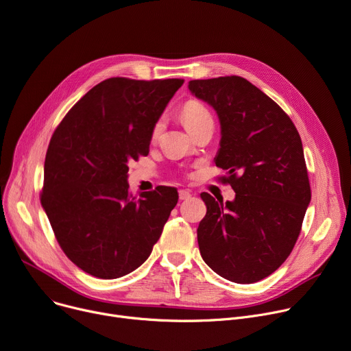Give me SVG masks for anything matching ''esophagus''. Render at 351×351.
<instances>
[{
  "label": "esophagus",
  "mask_w": 351,
  "mask_h": 351,
  "mask_svg": "<svg viewBox=\"0 0 351 351\" xmlns=\"http://www.w3.org/2000/svg\"><path fill=\"white\" fill-rule=\"evenodd\" d=\"M178 197L181 201H185V199H190L191 198V193L188 190H180L178 191Z\"/></svg>",
  "instance_id": "obj_1"
}]
</instances>
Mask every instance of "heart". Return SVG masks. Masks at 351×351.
I'll return each instance as SVG.
<instances>
[{
    "instance_id": "b5f03b06",
    "label": "heart",
    "mask_w": 351,
    "mask_h": 351,
    "mask_svg": "<svg viewBox=\"0 0 351 351\" xmlns=\"http://www.w3.org/2000/svg\"><path fill=\"white\" fill-rule=\"evenodd\" d=\"M181 118H182V122H184L185 128L188 130H191L195 125H198L204 119L210 118V114H209V111L206 110L204 104H201L199 101H195V99H190V101H186L182 106ZM161 129H163V122L157 121L153 126V130H152V138L153 139H156L158 136Z\"/></svg>"
}]
</instances>
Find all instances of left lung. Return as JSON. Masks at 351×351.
<instances>
[{
	"label": "left lung",
	"mask_w": 351,
	"mask_h": 351,
	"mask_svg": "<svg viewBox=\"0 0 351 351\" xmlns=\"http://www.w3.org/2000/svg\"><path fill=\"white\" fill-rule=\"evenodd\" d=\"M188 88L219 117L215 163L236 193L226 204L201 194V256L232 282H257L291 254L311 202L301 136L280 105L243 77L193 80Z\"/></svg>",
	"instance_id": "1"
}]
</instances>
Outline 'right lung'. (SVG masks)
Here are the masks:
<instances>
[{
  "instance_id": "add662e5",
  "label": "right lung",
  "mask_w": 351,
  "mask_h": 351,
  "mask_svg": "<svg viewBox=\"0 0 351 351\" xmlns=\"http://www.w3.org/2000/svg\"><path fill=\"white\" fill-rule=\"evenodd\" d=\"M182 83L104 80L53 133L40 202L64 254L90 276L114 280L142 265L177 205L173 186L132 197L128 163L149 154L153 126Z\"/></svg>"
}]
</instances>
